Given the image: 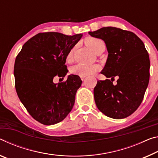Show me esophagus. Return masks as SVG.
<instances>
[{"mask_svg": "<svg viewBox=\"0 0 158 158\" xmlns=\"http://www.w3.org/2000/svg\"><path fill=\"white\" fill-rule=\"evenodd\" d=\"M80 77H81V78L82 81H83V80L85 79V77H86V76H80Z\"/></svg>", "mask_w": 158, "mask_h": 158, "instance_id": "obj_1", "label": "esophagus"}]
</instances>
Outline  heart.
I'll use <instances>...</instances> for the list:
<instances>
[{"label": "heart", "mask_w": 158, "mask_h": 158, "mask_svg": "<svg viewBox=\"0 0 158 158\" xmlns=\"http://www.w3.org/2000/svg\"><path fill=\"white\" fill-rule=\"evenodd\" d=\"M87 45L89 46L92 50L96 52L100 47L104 45L103 41L99 38H88L86 40ZM74 52V48L70 50L66 56V60L70 61L72 60L73 55ZM99 69V66L97 64H78L73 66L71 69V73L77 76H87V75H92L96 73Z\"/></svg>", "instance_id": "b5f03b06"}]
</instances>
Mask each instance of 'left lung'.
<instances>
[{"label": "left lung", "mask_w": 158, "mask_h": 158, "mask_svg": "<svg viewBox=\"0 0 158 158\" xmlns=\"http://www.w3.org/2000/svg\"><path fill=\"white\" fill-rule=\"evenodd\" d=\"M89 34L106 45L108 58L101 73L111 79L118 77L115 85L108 79L97 81L94 97L98 109L113 119L128 117L140 106L148 87V52L140 38L128 31L108 27Z\"/></svg>", "instance_id": "1"}]
</instances>
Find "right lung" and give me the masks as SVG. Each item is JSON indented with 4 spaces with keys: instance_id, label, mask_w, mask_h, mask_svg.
Segmentation results:
<instances>
[{
    "instance_id": "right-lung-1",
    "label": "right lung",
    "mask_w": 158,
    "mask_h": 158,
    "mask_svg": "<svg viewBox=\"0 0 158 158\" xmlns=\"http://www.w3.org/2000/svg\"><path fill=\"white\" fill-rule=\"evenodd\" d=\"M82 36L40 33L26 42L17 56L14 76L17 95L29 114L41 124L59 123L73 107L81 77L69 75L58 84L53 78L66 76L67 55Z\"/></svg>"
}]
</instances>
